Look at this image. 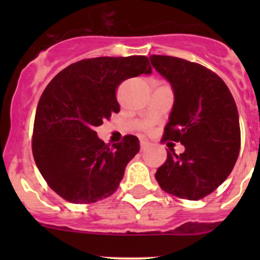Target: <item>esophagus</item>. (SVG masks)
<instances>
[{"label": "esophagus", "mask_w": 260, "mask_h": 260, "mask_svg": "<svg viewBox=\"0 0 260 260\" xmlns=\"http://www.w3.org/2000/svg\"><path fill=\"white\" fill-rule=\"evenodd\" d=\"M149 146V142L148 141H146V140H141V149H142V151H145V149L147 148V147Z\"/></svg>", "instance_id": "obj_1"}]
</instances>
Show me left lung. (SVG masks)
Instances as JSON below:
<instances>
[{"mask_svg":"<svg viewBox=\"0 0 260 260\" xmlns=\"http://www.w3.org/2000/svg\"><path fill=\"white\" fill-rule=\"evenodd\" d=\"M149 60L175 93L162 142L185 146L180 154L174 148L167 151L154 177L167 193L200 200L226 180L239 156L237 104L224 80L208 68L166 55H152Z\"/></svg>","mask_w":260,"mask_h":260,"instance_id":"left-lung-1","label":"left lung"}]
</instances>
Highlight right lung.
Listing matches in <instances>:
<instances>
[{"label":"right lung","mask_w":260,"mask_h":260,"mask_svg":"<svg viewBox=\"0 0 260 260\" xmlns=\"http://www.w3.org/2000/svg\"><path fill=\"white\" fill-rule=\"evenodd\" d=\"M151 73L146 56H102L69 65L48 84L36 108L32 154L46 183L64 200L91 204L117 191L140 141L128 135L106 145L95 128L119 112V84Z\"/></svg>","instance_id":"add662e5"}]
</instances>
